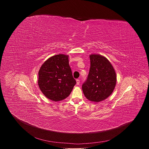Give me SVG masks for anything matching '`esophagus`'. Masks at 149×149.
<instances>
[{"mask_svg": "<svg viewBox=\"0 0 149 149\" xmlns=\"http://www.w3.org/2000/svg\"><path fill=\"white\" fill-rule=\"evenodd\" d=\"M79 83H80V80L77 79V85H79Z\"/></svg>", "mask_w": 149, "mask_h": 149, "instance_id": "34e87169", "label": "esophagus"}]
</instances>
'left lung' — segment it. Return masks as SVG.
<instances>
[{
    "instance_id": "left-lung-1",
    "label": "left lung",
    "mask_w": 149,
    "mask_h": 149,
    "mask_svg": "<svg viewBox=\"0 0 149 149\" xmlns=\"http://www.w3.org/2000/svg\"><path fill=\"white\" fill-rule=\"evenodd\" d=\"M90 68L82 89L86 97L94 102H99L109 97L116 84V74L109 61L102 55L90 56Z\"/></svg>"
}]
</instances>
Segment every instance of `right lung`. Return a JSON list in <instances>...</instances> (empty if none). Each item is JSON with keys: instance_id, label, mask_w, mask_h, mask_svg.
Segmentation results:
<instances>
[{"instance_id": "obj_1", "label": "right lung", "mask_w": 149, "mask_h": 149, "mask_svg": "<svg viewBox=\"0 0 149 149\" xmlns=\"http://www.w3.org/2000/svg\"><path fill=\"white\" fill-rule=\"evenodd\" d=\"M38 86L45 97L54 101H61L68 97L76 81L69 65L68 56L59 54L48 59L39 72Z\"/></svg>"}]
</instances>
